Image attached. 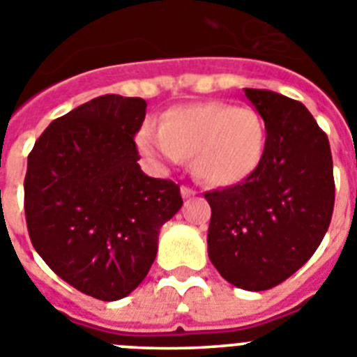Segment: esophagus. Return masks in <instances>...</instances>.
<instances>
[{"instance_id": "1", "label": "esophagus", "mask_w": 357, "mask_h": 357, "mask_svg": "<svg viewBox=\"0 0 357 357\" xmlns=\"http://www.w3.org/2000/svg\"><path fill=\"white\" fill-rule=\"evenodd\" d=\"M181 193H182V198H191L195 197V191L191 188H188V185H182L181 188Z\"/></svg>"}]
</instances>
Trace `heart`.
<instances>
[{
    "label": "heart",
    "mask_w": 357,
    "mask_h": 357,
    "mask_svg": "<svg viewBox=\"0 0 357 357\" xmlns=\"http://www.w3.org/2000/svg\"><path fill=\"white\" fill-rule=\"evenodd\" d=\"M141 153L157 164L182 162L193 155V172L213 185L245 181L261 162L266 130L250 107L222 102L173 107L160 128L146 125L137 134Z\"/></svg>",
    "instance_id": "obj_1"
}]
</instances>
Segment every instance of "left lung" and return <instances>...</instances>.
<instances>
[{"instance_id": "obj_1", "label": "left lung", "mask_w": 357, "mask_h": 357, "mask_svg": "<svg viewBox=\"0 0 357 357\" xmlns=\"http://www.w3.org/2000/svg\"><path fill=\"white\" fill-rule=\"evenodd\" d=\"M266 128L259 166L243 182L206 193L209 259L236 288L264 291L314 254L334 209L333 155L326 132L301 102L245 89Z\"/></svg>"}]
</instances>
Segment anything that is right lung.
I'll return each mask as SVG.
<instances>
[{
    "label": "right lung",
    "instance_id": "obj_1",
    "mask_svg": "<svg viewBox=\"0 0 357 357\" xmlns=\"http://www.w3.org/2000/svg\"><path fill=\"white\" fill-rule=\"evenodd\" d=\"M144 116L143 98L98 96L50 123L28 155L31 245L62 280L105 302L143 282L160 227L182 207L175 182L137 164Z\"/></svg>",
    "mask_w": 357,
    "mask_h": 357
}]
</instances>
